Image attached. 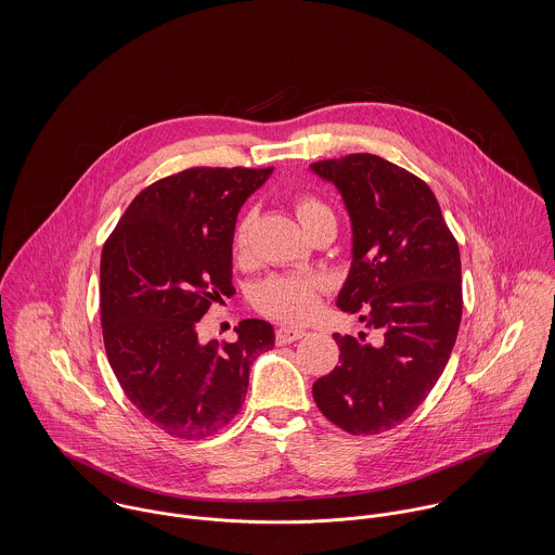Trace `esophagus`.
Returning a JSON list of instances; mask_svg holds the SVG:
<instances>
[{
  "label": "esophagus",
  "mask_w": 555,
  "mask_h": 555,
  "mask_svg": "<svg viewBox=\"0 0 555 555\" xmlns=\"http://www.w3.org/2000/svg\"><path fill=\"white\" fill-rule=\"evenodd\" d=\"M304 335H306L304 328H297V326H280V328L275 331V341H278L280 346H284V344H291V341L301 339Z\"/></svg>",
  "instance_id": "obj_1"
}]
</instances>
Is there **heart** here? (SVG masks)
<instances>
[{
    "mask_svg": "<svg viewBox=\"0 0 555 555\" xmlns=\"http://www.w3.org/2000/svg\"><path fill=\"white\" fill-rule=\"evenodd\" d=\"M295 214L304 229H310L322 218H333L331 209L314 196L301 194L295 201ZM251 214L241 216V220L233 233V249L237 256H243L247 249L249 231H251ZM326 284L320 275L310 273H282L260 282L251 295L254 308L264 317L280 320V322H301L317 312L320 295L324 293Z\"/></svg>",
    "mask_w": 555,
    "mask_h": 555,
    "instance_id": "heart-1",
    "label": "heart"
}]
</instances>
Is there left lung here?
<instances>
[{
	"instance_id": "1",
	"label": "left lung",
	"mask_w": 555,
	"mask_h": 555,
	"mask_svg": "<svg viewBox=\"0 0 555 555\" xmlns=\"http://www.w3.org/2000/svg\"><path fill=\"white\" fill-rule=\"evenodd\" d=\"M352 220V267L337 297L344 312L380 331L333 335L339 365L312 387L320 412L352 436L403 423L442 376L462 322V260L429 185L372 154L320 159Z\"/></svg>"
}]
</instances>
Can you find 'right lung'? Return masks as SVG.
<instances>
[{"label": "right lung", "instance_id": "1", "mask_svg": "<svg viewBox=\"0 0 555 555\" xmlns=\"http://www.w3.org/2000/svg\"><path fill=\"white\" fill-rule=\"evenodd\" d=\"M273 166H194L141 190L106 238L100 322L126 397L162 431L203 440L237 416L251 361L273 326L241 320L235 341L198 337V320L233 288L238 209Z\"/></svg>", "mask_w": 555, "mask_h": 555}]
</instances>
